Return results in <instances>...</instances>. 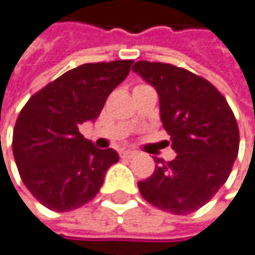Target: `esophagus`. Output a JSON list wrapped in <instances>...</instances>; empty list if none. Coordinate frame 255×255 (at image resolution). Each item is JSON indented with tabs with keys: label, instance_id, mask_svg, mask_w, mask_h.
Returning <instances> with one entry per match:
<instances>
[{
	"label": "esophagus",
	"instance_id": "esophagus-1",
	"mask_svg": "<svg viewBox=\"0 0 255 255\" xmlns=\"http://www.w3.org/2000/svg\"><path fill=\"white\" fill-rule=\"evenodd\" d=\"M137 153L135 151H131V150H127V151H121L120 153V156H121V158H132L134 156H135Z\"/></svg>",
	"mask_w": 255,
	"mask_h": 255
}]
</instances>
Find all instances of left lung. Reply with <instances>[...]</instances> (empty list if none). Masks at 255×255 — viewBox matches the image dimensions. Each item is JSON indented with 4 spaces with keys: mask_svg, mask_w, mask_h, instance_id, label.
Instances as JSON below:
<instances>
[{
    "mask_svg": "<svg viewBox=\"0 0 255 255\" xmlns=\"http://www.w3.org/2000/svg\"><path fill=\"white\" fill-rule=\"evenodd\" d=\"M132 70L157 91L160 118L177 153L172 161L154 158V173L138 182L140 193L164 212H195L227 182L238 156L234 113L212 83L186 69L140 60Z\"/></svg>",
    "mask_w": 255,
    "mask_h": 255,
    "instance_id": "obj_1",
    "label": "left lung"
}]
</instances>
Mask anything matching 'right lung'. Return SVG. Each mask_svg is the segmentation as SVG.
I'll use <instances>...</instances> for the list:
<instances>
[{"label":"right lung","instance_id":"obj_1","mask_svg":"<svg viewBox=\"0 0 255 255\" xmlns=\"http://www.w3.org/2000/svg\"><path fill=\"white\" fill-rule=\"evenodd\" d=\"M132 60L70 69L27 101L12 132V153L25 187L46 208L68 212L92 201L120 157L79 132L129 73Z\"/></svg>","mask_w":255,"mask_h":255}]
</instances>
